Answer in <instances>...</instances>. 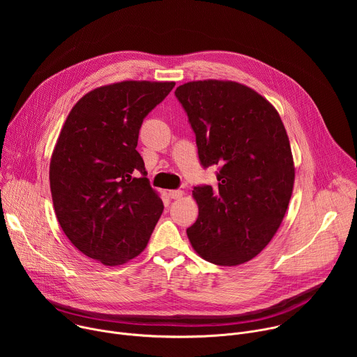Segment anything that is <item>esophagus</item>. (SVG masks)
Instances as JSON below:
<instances>
[{
  "label": "esophagus",
  "instance_id": "34e87169",
  "mask_svg": "<svg viewBox=\"0 0 357 357\" xmlns=\"http://www.w3.org/2000/svg\"><path fill=\"white\" fill-rule=\"evenodd\" d=\"M168 195H169L171 199H179V197H182L183 192L181 189H174V190H169Z\"/></svg>",
  "mask_w": 357,
  "mask_h": 357
}]
</instances>
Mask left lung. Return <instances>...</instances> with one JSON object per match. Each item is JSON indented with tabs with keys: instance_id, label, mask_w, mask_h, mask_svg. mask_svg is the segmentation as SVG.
<instances>
[{
	"instance_id": "1",
	"label": "left lung",
	"mask_w": 357,
	"mask_h": 357,
	"mask_svg": "<svg viewBox=\"0 0 357 357\" xmlns=\"http://www.w3.org/2000/svg\"><path fill=\"white\" fill-rule=\"evenodd\" d=\"M196 137L200 165L218 167V186L197 185V220L186 229L200 257L238 266L277 233L294 186V162L277 110L236 82L199 80L175 90Z\"/></svg>"
}]
</instances>
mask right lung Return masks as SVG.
Returning <instances> with one entry per match:
<instances>
[{"mask_svg":"<svg viewBox=\"0 0 357 357\" xmlns=\"http://www.w3.org/2000/svg\"><path fill=\"white\" fill-rule=\"evenodd\" d=\"M174 82H121L70 110L49 167L58 222L84 256L120 266L145 248L164 211L137 144L144 119Z\"/></svg>","mask_w":357,"mask_h":357,"instance_id":"obj_1","label":"right lung"}]
</instances>
